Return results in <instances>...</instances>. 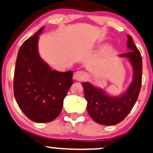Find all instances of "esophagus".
Wrapping results in <instances>:
<instances>
[{
	"label": "esophagus",
	"instance_id": "esophagus-1",
	"mask_svg": "<svg viewBox=\"0 0 153 153\" xmlns=\"http://www.w3.org/2000/svg\"><path fill=\"white\" fill-rule=\"evenodd\" d=\"M73 78L74 79L76 80V81L81 82L85 79L86 74L85 72L81 71H76L74 74Z\"/></svg>",
	"mask_w": 153,
	"mask_h": 153
}]
</instances>
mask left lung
<instances>
[{
    "label": "left lung",
    "mask_w": 153,
    "mask_h": 153,
    "mask_svg": "<svg viewBox=\"0 0 153 153\" xmlns=\"http://www.w3.org/2000/svg\"><path fill=\"white\" fill-rule=\"evenodd\" d=\"M127 45L130 51L120 54L130 60L133 68V78L126 92L119 97H111L100 88L89 82H82L85 98L87 100L88 112L97 123L115 125L129 114L138 100L142 79V58L135 45L133 38L127 35Z\"/></svg>",
    "instance_id": "obj_1"
}]
</instances>
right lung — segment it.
Segmentation results:
<instances>
[{"label": "right lung", "mask_w": 153, "mask_h": 153, "mask_svg": "<svg viewBox=\"0 0 153 153\" xmlns=\"http://www.w3.org/2000/svg\"><path fill=\"white\" fill-rule=\"evenodd\" d=\"M40 28L19 49L14 75V94L23 113L31 121L45 123L62 111L63 100L73 85V72H59L41 59L37 50Z\"/></svg>", "instance_id": "1"}]
</instances>
